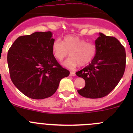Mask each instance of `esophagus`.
I'll list each match as a JSON object with an SVG mask.
<instances>
[{"label":"esophagus","mask_w":133,"mask_h":133,"mask_svg":"<svg viewBox=\"0 0 133 133\" xmlns=\"http://www.w3.org/2000/svg\"><path fill=\"white\" fill-rule=\"evenodd\" d=\"M69 76H76V74H75V72L71 71L70 74H69Z\"/></svg>","instance_id":"1"}]
</instances>
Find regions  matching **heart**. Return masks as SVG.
Segmentation results:
<instances>
[{
    "instance_id": "1",
    "label": "heart",
    "mask_w": 133,
    "mask_h": 133,
    "mask_svg": "<svg viewBox=\"0 0 133 133\" xmlns=\"http://www.w3.org/2000/svg\"><path fill=\"white\" fill-rule=\"evenodd\" d=\"M96 46L93 43L86 41L78 36L67 35L62 42L57 40L53 43L52 52L57 60L62 61L70 53L71 57L62 63L68 68L73 69L78 65L81 66L90 63L96 54Z\"/></svg>"
}]
</instances>
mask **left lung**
<instances>
[{
    "instance_id": "obj_1",
    "label": "left lung",
    "mask_w": 133,
    "mask_h": 133,
    "mask_svg": "<svg viewBox=\"0 0 133 133\" xmlns=\"http://www.w3.org/2000/svg\"><path fill=\"white\" fill-rule=\"evenodd\" d=\"M95 46L96 54L91 62L76 73L85 82V87L78 92L89 98H102L112 91L125 68V50L118 40L99 33Z\"/></svg>"
}]
</instances>
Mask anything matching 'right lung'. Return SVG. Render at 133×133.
Instances as JSON below:
<instances>
[{"label": "right lung", "mask_w": 133, "mask_h": 133, "mask_svg": "<svg viewBox=\"0 0 133 133\" xmlns=\"http://www.w3.org/2000/svg\"><path fill=\"white\" fill-rule=\"evenodd\" d=\"M51 31L35 32L21 36L8 53V64L13 84L24 95L33 99L50 97L60 80L69 76L52 52L55 42Z\"/></svg>", "instance_id": "right-lung-1"}]
</instances>
